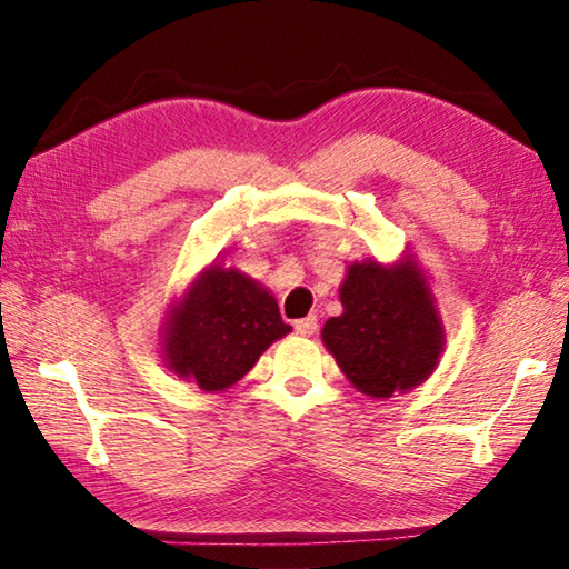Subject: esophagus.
Segmentation results:
<instances>
[{"mask_svg": "<svg viewBox=\"0 0 569 569\" xmlns=\"http://www.w3.org/2000/svg\"><path fill=\"white\" fill-rule=\"evenodd\" d=\"M293 329L301 336H313L316 329H319V321H316V316H306V319H298L293 323Z\"/></svg>", "mask_w": 569, "mask_h": 569, "instance_id": "obj_1", "label": "esophagus"}]
</instances>
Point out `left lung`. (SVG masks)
<instances>
[{
    "label": "left lung",
    "mask_w": 569,
    "mask_h": 569,
    "mask_svg": "<svg viewBox=\"0 0 569 569\" xmlns=\"http://www.w3.org/2000/svg\"><path fill=\"white\" fill-rule=\"evenodd\" d=\"M341 303L343 313L326 321L321 336L356 389L387 399L435 371L445 331L413 263H353Z\"/></svg>",
    "instance_id": "8db88e82"
}]
</instances>
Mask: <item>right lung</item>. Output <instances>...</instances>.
<instances>
[{"label": "right lung", "mask_w": 569, "mask_h": 569, "mask_svg": "<svg viewBox=\"0 0 569 569\" xmlns=\"http://www.w3.org/2000/svg\"><path fill=\"white\" fill-rule=\"evenodd\" d=\"M291 331L276 298L236 268H210L190 288L166 329V356L178 377L220 391L253 369L268 346Z\"/></svg>", "instance_id": "1"}]
</instances>
